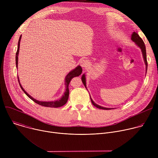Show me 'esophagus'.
Segmentation results:
<instances>
[{"instance_id": "obj_1", "label": "esophagus", "mask_w": 158, "mask_h": 158, "mask_svg": "<svg viewBox=\"0 0 158 158\" xmlns=\"http://www.w3.org/2000/svg\"><path fill=\"white\" fill-rule=\"evenodd\" d=\"M80 64H81V65L83 67V68L84 69V68H85V67H87V65H88V64H89V62H88V60H86V59H82V60H81Z\"/></svg>"}]
</instances>
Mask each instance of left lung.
Segmentation results:
<instances>
[{
	"label": "left lung",
	"instance_id": "1",
	"mask_svg": "<svg viewBox=\"0 0 158 158\" xmlns=\"http://www.w3.org/2000/svg\"><path fill=\"white\" fill-rule=\"evenodd\" d=\"M131 40L136 44L137 46L141 49V52H142V54H143V59H144V62H145V64H146V71H147V69H148V62H147V57H146V46H145V44L143 40V39L139 37V35L138 34L137 32H134L132 35H131ZM81 80H82V82L83 83V84L84 85L85 87L86 88V81H85V74H84L82 76V77H81ZM87 89V88H86ZM90 98H91V96H90ZM91 101L93 103V104L99 108V109H104V110H109V109H112L114 108H107V107H104L102 106H101L97 104H96L93 100L92 99V98H91Z\"/></svg>",
	"mask_w": 158,
	"mask_h": 158
}]
</instances>
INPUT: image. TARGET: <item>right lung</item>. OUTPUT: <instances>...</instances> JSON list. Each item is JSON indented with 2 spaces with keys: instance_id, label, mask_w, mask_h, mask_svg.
<instances>
[{
  "instance_id": "obj_1",
  "label": "right lung",
  "mask_w": 158,
  "mask_h": 158,
  "mask_svg": "<svg viewBox=\"0 0 158 158\" xmlns=\"http://www.w3.org/2000/svg\"><path fill=\"white\" fill-rule=\"evenodd\" d=\"M21 37L22 35L20 36L19 41H18V47H17V51L15 54V63H16V67L18 68V55H19V48H20V42L21 40ZM82 72V67L80 65L77 66L76 68L73 70H72L71 72H69L67 74L65 77V92L63 94V96L60 98V99L56 100V101H39L38 100H36L35 99L33 98L32 96H31L24 89V88L22 87V86L21 85L20 82H19V77L18 78V81L19 82V85L21 87V89H22V91L24 92V93L31 99H32L34 102H35V103L42 106H45V107H61L62 106H64V104H66V102H67V100H68L69 98V84L71 81V79L76 76H79L81 74Z\"/></svg>"
}]
</instances>
